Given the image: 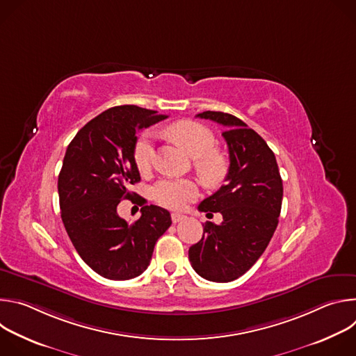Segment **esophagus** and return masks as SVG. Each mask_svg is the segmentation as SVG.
<instances>
[{"label": "esophagus", "instance_id": "esophagus-1", "mask_svg": "<svg viewBox=\"0 0 356 356\" xmlns=\"http://www.w3.org/2000/svg\"><path fill=\"white\" fill-rule=\"evenodd\" d=\"M186 216L180 214V213H172V221L176 224V222H180L181 220H184Z\"/></svg>", "mask_w": 356, "mask_h": 356}]
</instances>
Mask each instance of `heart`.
<instances>
[{"mask_svg":"<svg viewBox=\"0 0 356 356\" xmlns=\"http://www.w3.org/2000/svg\"><path fill=\"white\" fill-rule=\"evenodd\" d=\"M169 136L184 147L188 155L195 158L194 166L198 175L207 183L216 184L225 175V161L213 150L216 146L214 134L202 124L183 120L168 128ZM154 161V134L143 132L134 145V162L140 173L150 169ZM198 194L197 184L190 179H162L154 188L152 197L168 209H183Z\"/></svg>","mask_w":356,"mask_h":356,"instance_id":"obj_1","label":"heart"}]
</instances>
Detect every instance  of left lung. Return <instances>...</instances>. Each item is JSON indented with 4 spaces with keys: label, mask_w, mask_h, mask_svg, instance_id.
<instances>
[{
    "label": "left lung",
    "mask_w": 356,
    "mask_h": 356,
    "mask_svg": "<svg viewBox=\"0 0 356 356\" xmlns=\"http://www.w3.org/2000/svg\"><path fill=\"white\" fill-rule=\"evenodd\" d=\"M197 117L225 128L229 169L225 184L198 206L207 216L221 213L222 222L204 224L188 259L201 277L227 283L246 273L269 245L279 222L283 183L272 149L243 121L220 111Z\"/></svg>",
    "instance_id": "obj_1"
}]
</instances>
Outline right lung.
I'll use <instances>...</instances> for the list:
<instances>
[{"label":"right lung","mask_w":356,"mask_h":356,"mask_svg":"<svg viewBox=\"0 0 356 356\" xmlns=\"http://www.w3.org/2000/svg\"><path fill=\"white\" fill-rule=\"evenodd\" d=\"M168 115L118 106L87 122L69 143L59 173L60 214L80 258L99 276L128 280L149 266L156 241L172 225L170 213L145 206L131 184L140 180L134 162L136 132ZM122 197L138 202L141 218L129 225L116 213Z\"/></svg>","instance_id":"right-lung-1"}]
</instances>
